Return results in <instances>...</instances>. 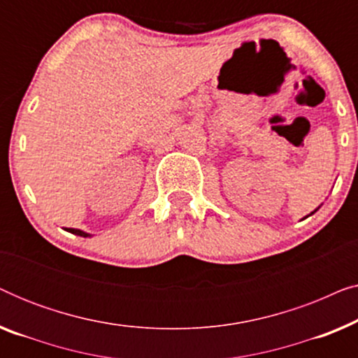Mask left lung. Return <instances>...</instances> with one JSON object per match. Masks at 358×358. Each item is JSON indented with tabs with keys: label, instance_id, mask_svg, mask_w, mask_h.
<instances>
[{
	"label": "left lung",
	"instance_id": "8db88e82",
	"mask_svg": "<svg viewBox=\"0 0 358 358\" xmlns=\"http://www.w3.org/2000/svg\"><path fill=\"white\" fill-rule=\"evenodd\" d=\"M315 212H316V210H315ZM315 212H313V213H315Z\"/></svg>",
	"mask_w": 358,
	"mask_h": 358
}]
</instances>
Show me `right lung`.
Listing matches in <instances>:
<instances>
[{"label": "right lung", "mask_w": 358, "mask_h": 358, "mask_svg": "<svg viewBox=\"0 0 358 358\" xmlns=\"http://www.w3.org/2000/svg\"><path fill=\"white\" fill-rule=\"evenodd\" d=\"M66 231H70V233H73V234H76V236H83V238L90 236V234H87V233L81 231V229H75V228H66Z\"/></svg>", "instance_id": "add662e5"}]
</instances>
